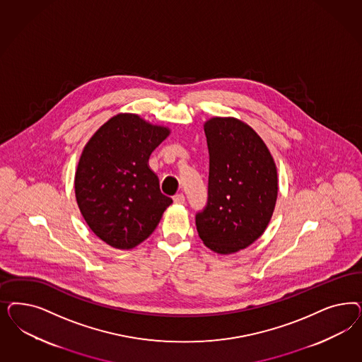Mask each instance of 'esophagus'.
I'll return each instance as SVG.
<instances>
[{
    "mask_svg": "<svg viewBox=\"0 0 362 362\" xmlns=\"http://www.w3.org/2000/svg\"><path fill=\"white\" fill-rule=\"evenodd\" d=\"M173 201H175V204H177V205H182L185 202V196L182 193L175 194V197H173Z\"/></svg>",
    "mask_w": 362,
    "mask_h": 362,
    "instance_id": "esophagus-1",
    "label": "esophagus"
}]
</instances>
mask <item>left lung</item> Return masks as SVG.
Instances as JSON below:
<instances>
[{
    "mask_svg": "<svg viewBox=\"0 0 362 362\" xmlns=\"http://www.w3.org/2000/svg\"><path fill=\"white\" fill-rule=\"evenodd\" d=\"M204 130L209 187L196 226L210 250L232 255L252 245L268 228L279 194L277 166L256 130L238 118L211 117Z\"/></svg>",
    "mask_w": 362,
    "mask_h": 362,
    "instance_id": "obj_1",
    "label": "left lung"
}]
</instances>
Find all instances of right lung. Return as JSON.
Listing matches in <instances>:
<instances>
[{
    "label": "right lung",
    "mask_w": 362,
    "mask_h": 362,
    "mask_svg": "<svg viewBox=\"0 0 362 362\" xmlns=\"http://www.w3.org/2000/svg\"><path fill=\"white\" fill-rule=\"evenodd\" d=\"M169 134L168 127L118 113L86 142L74 175L76 199L88 226L107 245H140L173 202L149 166L153 151Z\"/></svg>",
    "instance_id": "right-lung-1"
}]
</instances>
